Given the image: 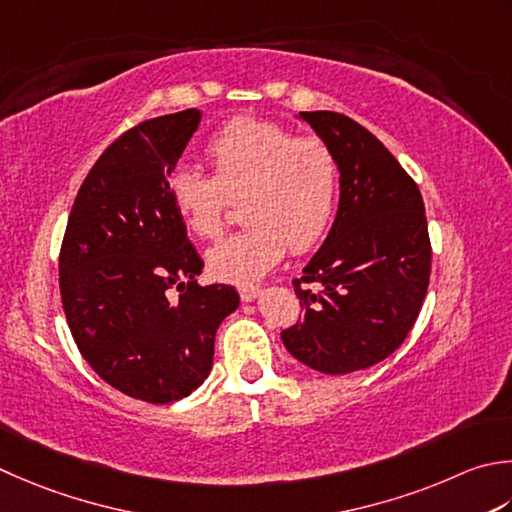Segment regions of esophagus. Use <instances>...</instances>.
Returning a JSON list of instances; mask_svg holds the SVG:
<instances>
[{
  "instance_id": "34e87169",
  "label": "esophagus",
  "mask_w": 512,
  "mask_h": 512,
  "mask_svg": "<svg viewBox=\"0 0 512 512\" xmlns=\"http://www.w3.org/2000/svg\"><path fill=\"white\" fill-rule=\"evenodd\" d=\"M239 297H242V302H253V299L259 295V286L255 284H239Z\"/></svg>"
}]
</instances>
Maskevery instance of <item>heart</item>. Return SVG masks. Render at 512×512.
I'll use <instances>...</instances> for the list:
<instances>
[{
  "mask_svg": "<svg viewBox=\"0 0 512 512\" xmlns=\"http://www.w3.org/2000/svg\"><path fill=\"white\" fill-rule=\"evenodd\" d=\"M213 177L179 164L166 188L177 215L202 239L226 226L230 199L242 197L244 230L208 250V268L224 282H250L284 257L306 253L333 222L339 164L324 139L295 135L268 119L237 115L204 148Z\"/></svg>",
  "mask_w": 512,
  "mask_h": 512,
  "instance_id": "heart-1",
  "label": "heart"
}]
</instances>
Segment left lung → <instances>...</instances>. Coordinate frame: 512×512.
<instances>
[{"label":"left lung","mask_w":512,"mask_h":512,"mask_svg":"<svg viewBox=\"0 0 512 512\" xmlns=\"http://www.w3.org/2000/svg\"><path fill=\"white\" fill-rule=\"evenodd\" d=\"M299 119L333 148L339 208L326 242L293 279L304 317L282 330V342L313 370L346 375L393 355L417 322L430 279L424 199L390 150L355 119L333 110Z\"/></svg>","instance_id":"8db88e82"}]
</instances>
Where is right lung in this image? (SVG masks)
I'll list each match as a JSON object with an SVG mask.
<instances>
[{
  "instance_id": "obj_1",
  "label": "right lung",
  "mask_w": 512,
  "mask_h": 512,
  "mask_svg": "<svg viewBox=\"0 0 512 512\" xmlns=\"http://www.w3.org/2000/svg\"><path fill=\"white\" fill-rule=\"evenodd\" d=\"M197 108L146 119L110 144L70 210L59 290L90 368L133 399L177 402L204 384L219 324L239 306L233 286H199L166 179L199 126Z\"/></svg>"
}]
</instances>
